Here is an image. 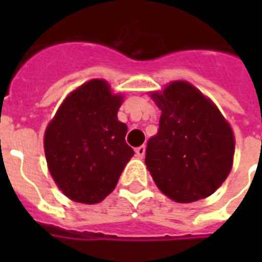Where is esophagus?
Returning <instances> with one entry per match:
<instances>
[{
    "mask_svg": "<svg viewBox=\"0 0 262 262\" xmlns=\"http://www.w3.org/2000/svg\"><path fill=\"white\" fill-rule=\"evenodd\" d=\"M144 155H145V147H144V145L136 148V156H137V158L143 159Z\"/></svg>",
    "mask_w": 262,
    "mask_h": 262,
    "instance_id": "esophagus-1",
    "label": "esophagus"
}]
</instances>
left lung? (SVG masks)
Listing matches in <instances>:
<instances>
[{"label":"left lung","mask_w":262,"mask_h":262,"mask_svg":"<svg viewBox=\"0 0 262 262\" xmlns=\"http://www.w3.org/2000/svg\"><path fill=\"white\" fill-rule=\"evenodd\" d=\"M162 110L145 164L156 186L177 203L211 195L232 167L234 135L217 107L186 81L151 95Z\"/></svg>","instance_id":"8db88e82"}]
</instances>
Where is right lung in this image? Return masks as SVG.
<instances>
[{"label":"right lung","mask_w":262,"mask_h":262,"mask_svg":"<svg viewBox=\"0 0 262 262\" xmlns=\"http://www.w3.org/2000/svg\"><path fill=\"white\" fill-rule=\"evenodd\" d=\"M121 95L103 80H91L68 96L45 133L49 170L65 195L96 204L118 183L135 155L125 141L127 126L117 113Z\"/></svg>","instance_id":"1"}]
</instances>
